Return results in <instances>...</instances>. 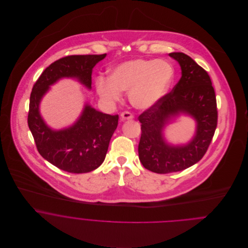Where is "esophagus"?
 Segmentation results:
<instances>
[{
	"label": "esophagus",
	"mask_w": 248,
	"mask_h": 248,
	"mask_svg": "<svg viewBox=\"0 0 248 248\" xmlns=\"http://www.w3.org/2000/svg\"><path fill=\"white\" fill-rule=\"evenodd\" d=\"M121 118H122V120H128V119L134 118V115H133L130 111L125 110V111H123V112L121 113Z\"/></svg>",
	"instance_id": "obj_1"
}]
</instances>
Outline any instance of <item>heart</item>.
I'll return each mask as SVG.
<instances>
[{
    "mask_svg": "<svg viewBox=\"0 0 248 248\" xmlns=\"http://www.w3.org/2000/svg\"><path fill=\"white\" fill-rule=\"evenodd\" d=\"M174 74L172 65L163 60H131L113 68L109 80L98 78L96 90L100 97L108 101L119 100L120 92L130 93L134 106L147 108L157 104L165 96Z\"/></svg>",
    "mask_w": 248,
    "mask_h": 248,
    "instance_id": "obj_1",
    "label": "heart"
}]
</instances>
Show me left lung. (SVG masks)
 <instances>
[{"mask_svg":"<svg viewBox=\"0 0 248 248\" xmlns=\"http://www.w3.org/2000/svg\"><path fill=\"white\" fill-rule=\"evenodd\" d=\"M169 55L178 62L181 78L157 104L139 116L141 123L140 160L146 169L157 174L182 171L200 161L212 141L217 124L216 94L207 71L182 52ZM179 113L189 114L197 121V132L188 144L172 146L165 141L162 130Z\"/></svg>","mask_w":248,"mask_h":248,"instance_id":"1","label":"left lung"}]
</instances>
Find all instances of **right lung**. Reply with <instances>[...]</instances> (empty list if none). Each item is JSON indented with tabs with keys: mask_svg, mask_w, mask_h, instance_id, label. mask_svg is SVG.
<instances>
[{
	"mask_svg": "<svg viewBox=\"0 0 248 248\" xmlns=\"http://www.w3.org/2000/svg\"><path fill=\"white\" fill-rule=\"evenodd\" d=\"M105 57L106 54L65 56L43 71L32 88L28 124L37 150L45 159L63 171L89 173L102 164L110 138L118 124V114H107L86 105L71 127L53 131L41 117L40 101L49 86L63 77L76 78L88 89H92L93 69Z\"/></svg>",
	"mask_w": 248,
	"mask_h": 248,
	"instance_id": "right-lung-1",
	"label": "right lung"
}]
</instances>
